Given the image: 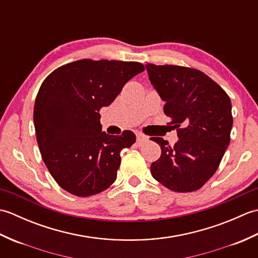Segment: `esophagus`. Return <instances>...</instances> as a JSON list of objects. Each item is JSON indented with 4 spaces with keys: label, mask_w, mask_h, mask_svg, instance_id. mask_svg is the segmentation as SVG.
<instances>
[{
    "label": "esophagus",
    "mask_w": 258,
    "mask_h": 258,
    "mask_svg": "<svg viewBox=\"0 0 258 258\" xmlns=\"http://www.w3.org/2000/svg\"><path fill=\"white\" fill-rule=\"evenodd\" d=\"M149 141V138H147L146 135L142 134V133H136V142H138V144H143L146 143V142Z\"/></svg>",
    "instance_id": "obj_1"
}]
</instances>
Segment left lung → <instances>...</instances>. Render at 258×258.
I'll return each instance as SVG.
<instances>
[{
	"instance_id": "8db88e82",
	"label": "left lung",
	"mask_w": 258,
	"mask_h": 258,
	"mask_svg": "<svg viewBox=\"0 0 258 258\" xmlns=\"http://www.w3.org/2000/svg\"><path fill=\"white\" fill-rule=\"evenodd\" d=\"M146 70L179 139L171 146L162 138H152L162 150L151 165L153 177L178 193L200 189L216 172L229 145L231 98L199 70L151 63Z\"/></svg>"
}]
</instances>
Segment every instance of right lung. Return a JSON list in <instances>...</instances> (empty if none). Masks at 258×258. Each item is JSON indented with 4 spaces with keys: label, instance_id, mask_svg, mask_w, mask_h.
Here are the masks:
<instances>
[{
    "label": "right lung",
    "instance_id": "1",
    "mask_svg": "<svg viewBox=\"0 0 258 258\" xmlns=\"http://www.w3.org/2000/svg\"><path fill=\"white\" fill-rule=\"evenodd\" d=\"M144 70L139 62L85 58L56 69L43 82L33 112L36 141L47 169L63 189L86 197L115 182L120 151L136 138L131 131L116 136L102 132L98 112Z\"/></svg>",
    "mask_w": 258,
    "mask_h": 258
}]
</instances>
